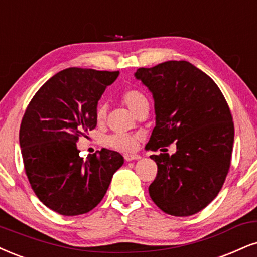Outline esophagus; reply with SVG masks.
Instances as JSON below:
<instances>
[{
    "mask_svg": "<svg viewBox=\"0 0 257 257\" xmlns=\"http://www.w3.org/2000/svg\"><path fill=\"white\" fill-rule=\"evenodd\" d=\"M123 158H125V161H127V162H131V161L139 160V158H141V156H139V155H131V154H126L125 156H123Z\"/></svg>",
    "mask_w": 257,
    "mask_h": 257,
    "instance_id": "34e87169",
    "label": "esophagus"
}]
</instances>
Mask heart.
<instances>
[{
  "mask_svg": "<svg viewBox=\"0 0 257 257\" xmlns=\"http://www.w3.org/2000/svg\"><path fill=\"white\" fill-rule=\"evenodd\" d=\"M122 101L135 114L138 112L141 107H143L144 104H148V100L145 95L137 89L126 90L122 94ZM106 104L102 102L97 104L96 109H95V118H96L97 121H102L106 118ZM138 142V135L121 134V132L113 134L106 138V144L108 147L115 149V150L123 151V153H131V151L136 150Z\"/></svg>",
  "mask_w": 257,
  "mask_h": 257,
  "instance_id": "obj_1",
  "label": "heart"
}]
</instances>
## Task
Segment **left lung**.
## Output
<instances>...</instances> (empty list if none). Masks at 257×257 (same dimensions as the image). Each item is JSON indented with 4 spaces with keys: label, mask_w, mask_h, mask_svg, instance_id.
Returning <instances> with one entry per match:
<instances>
[{
    "label": "left lung",
    "mask_w": 257,
    "mask_h": 257,
    "mask_svg": "<svg viewBox=\"0 0 257 257\" xmlns=\"http://www.w3.org/2000/svg\"><path fill=\"white\" fill-rule=\"evenodd\" d=\"M135 76L155 101L156 126L147 149L176 143L175 154L150 156L157 164L150 198L170 216L198 213L218 195L229 173L235 136L229 104L210 76L189 62L139 68Z\"/></svg>",
    "instance_id": "obj_1"
}]
</instances>
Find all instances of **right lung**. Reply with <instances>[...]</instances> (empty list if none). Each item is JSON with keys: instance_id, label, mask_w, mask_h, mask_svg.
<instances>
[{"instance_id": "right-lung-1", "label": "right lung", "mask_w": 257, "mask_h": 257, "mask_svg": "<svg viewBox=\"0 0 257 257\" xmlns=\"http://www.w3.org/2000/svg\"><path fill=\"white\" fill-rule=\"evenodd\" d=\"M118 75L65 69L43 84L24 114L19 141L27 179L38 199L62 216L96 207L123 164L121 155L107 149L83 160L76 144L96 127L97 102Z\"/></svg>"}]
</instances>
